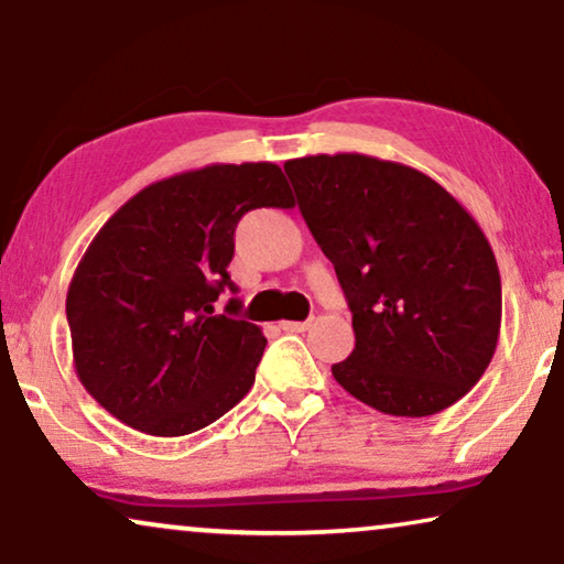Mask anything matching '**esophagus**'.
<instances>
[{"instance_id":"obj_1","label":"esophagus","mask_w":564,"mask_h":564,"mask_svg":"<svg viewBox=\"0 0 564 564\" xmlns=\"http://www.w3.org/2000/svg\"><path fill=\"white\" fill-rule=\"evenodd\" d=\"M312 322L304 319V322H291V319H283L281 327L286 329V333H304V329H310Z\"/></svg>"}]
</instances>
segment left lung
<instances>
[{
    "label": "left lung",
    "instance_id": "left-lung-1",
    "mask_svg": "<svg viewBox=\"0 0 564 564\" xmlns=\"http://www.w3.org/2000/svg\"><path fill=\"white\" fill-rule=\"evenodd\" d=\"M312 237L335 265L356 348L345 392L397 417L452 408L495 356L498 260L467 208L408 164L340 152L283 164Z\"/></svg>",
    "mask_w": 564,
    "mask_h": 564
}]
</instances>
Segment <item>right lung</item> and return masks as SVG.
<instances>
[{
	"instance_id": "add662e5",
	"label": "right lung",
	"mask_w": 564,
	"mask_h": 564,
	"mask_svg": "<svg viewBox=\"0 0 564 564\" xmlns=\"http://www.w3.org/2000/svg\"><path fill=\"white\" fill-rule=\"evenodd\" d=\"M273 162L206 164L156 180L126 200L66 291L74 371L120 423L175 438L212 425L254 384L265 335L216 314L250 208H294Z\"/></svg>"
}]
</instances>
